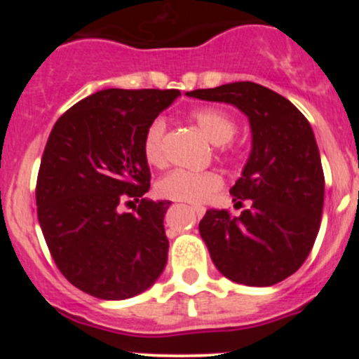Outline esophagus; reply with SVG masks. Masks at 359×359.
Listing matches in <instances>:
<instances>
[{
    "label": "esophagus",
    "mask_w": 359,
    "mask_h": 359,
    "mask_svg": "<svg viewBox=\"0 0 359 359\" xmlns=\"http://www.w3.org/2000/svg\"><path fill=\"white\" fill-rule=\"evenodd\" d=\"M191 209H192L194 214H196L197 217H203L204 212H205V209L204 208H199V205H194V208H191Z\"/></svg>",
    "instance_id": "obj_1"
}]
</instances>
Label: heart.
Instances as JSON below:
<instances>
[{
  "label": "heart",
  "mask_w": 359,
  "mask_h": 359,
  "mask_svg": "<svg viewBox=\"0 0 359 359\" xmlns=\"http://www.w3.org/2000/svg\"><path fill=\"white\" fill-rule=\"evenodd\" d=\"M189 118L209 142L217 145V154L228 160L236 158L238 150L229 142L236 133V121L231 114L226 113L224 109L205 106V108L194 109ZM143 155L151 167L160 168L167 163L165 123L162 119H155L148 125L143 137ZM221 185V175L212 170H174L158 180L156 194L165 199L197 204L208 201L212 194L219 191Z\"/></svg>",
  "instance_id": "1"
}]
</instances>
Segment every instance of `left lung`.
I'll list each match as a JSON object with an SVG mask.
<instances>
[{
  "label": "left lung",
  "instance_id": "obj_1",
  "mask_svg": "<svg viewBox=\"0 0 359 359\" xmlns=\"http://www.w3.org/2000/svg\"><path fill=\"white\" fill-rule=\"evenodd\" d=\"M189 96L234 104L250 119L253 148L231 187L240 216L209 209L199 222L216 269L250 287H270L295 273L311 253L324 205V172L307 118L287 97L250 81Z\"/></svg>",
  "mask_w": 359,
  "mask_h": 359
}]
</instances>
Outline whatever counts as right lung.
Returning a JSON list of instances; mask_svg holds the SVG:
<instances>
[{
	"label": "right lung",
	"instance_id": "obj_1",
	"mask_svg": "<svg viewBox=\"0 0 359 359\" xmlns=\"http://www.w3.org/2000/svg\"><path fill=\"white\" fill-rule=\"evenodd\" d=\"M177 96L179 89H104L52 128L36 177V214L57 269L93 297H135L165 269L170 203L143 197L151 179L143 137ZM133 200V213L118 212Z\"/></svg>",
	"mask_w": 359,
	"mask_h": 359
}]
</instances>
